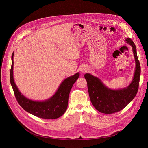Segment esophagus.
Instances as JSON below:
<instances>
[{
  "mask_svg": "<svg viewBox=\"0 0 148 148\" xmlns=\"http://www.w3.org/2000/svg\"><path fill=\"white\" fill-rule=\"evenodd\" d=\"M87 70H88L87 67H85V66H83V67L81 69V72H82V73H85V72L87 71Z\"/></svg>",
  "mask_w": 148,
  "mask_h": 148,
  "instance_id": "34e87169",
  "label": "esophagus"
}]
</instances>
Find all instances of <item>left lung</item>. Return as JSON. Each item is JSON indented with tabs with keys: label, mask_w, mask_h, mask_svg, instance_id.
<instances>
[{
	"label": "left lung",
	"mask_w": 148,
	"mask_h": 148,
	"mask_svg": "<svg viewBox=\"0 0 148 148\" xmlns=\"http://www.w3.org/2000/svg\"><path fill=\"white\" fill-rule=\"evenodd\" d=\"M126 43L132 47L135 61V70L132 81L126 88L112 90L105 86L97 77L90 73L84 75L87 82L88 90L91 103L95 108L103 114H113L123 109L136 96L139 84L140 66L136 48L130 38L125 39Z\"/></svg>",
	"instance_id": "obj_1"
}]
</instances>
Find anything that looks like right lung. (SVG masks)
I'll list each match as a JSON object with an SVG mask.
<instances>
[{
    "label": "right lung",
    "mask_w": 148,
    "mask_h": 148,
    "mask_svg": "<svg viewBox=\"0 0 148 148\" xmlns=\"http://www.w3.org/2000/svg\"><path fill=\"white\" fill-rule=\"evenodd\" d=\"M13 56L12 55V67L10 72V80L15 97L19 103L26 111L44 119H56L60 117L66 112L67 106L69 97L73 84L79 76V73L66 78L60 85L56 93L49 99L37 101H33L22 94L17 87L13 78Z\"/></svg>",
    "instance_id": "1"
}]
</instances>
